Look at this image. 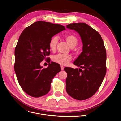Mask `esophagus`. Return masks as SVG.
I'll return each mask as SVG.
<instances>
[{
	"label": "esophagus",
	"instance_id": "1",
	"mask_svg": "<svg viewBox=\"0 0 121 121\" xmlns=\"http://www.w3.org/2000/svg\"><path fill=\"white\" fill-rule=\"evenodd\" d=\"M60 68H61V70H64V66H63V65H61Z\"/></svg>",
	"mask_w": 121,
	"mask_h": 121
}]
</instances>
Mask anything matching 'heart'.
Returning <instances> with one entry per match:
<instances>
[{
  "label": "heart",
  "instance_id": "obj_1",
  "mask_svg": "<svg viewBox=\"0 0 121 121\" xmlns=\"http://www.w3.org/2000/svg\"><path fill=\"white\" fill-rule=\"evenodd\" d=\"M65 39L71 48L75 47L78 43V39L73 35H68L65 36ZM58 39L56 37H53L50 39L49 46L50 50L54 51L56 49ZM72 59V56L69 55L63 54H58L53 57V60L55 63L61 65H67Z\"/></svg>",
  "mask_w": 121,
  "mask_h": 121
}]
</instances>
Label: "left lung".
Returning a JSON list of instances; mask_svg holds the SVG:
<instances>
[{
    "label": "left lung",
    "mask_w": 121,
    "mask_h": 121,
    "mask_svg": "<svg viewBox=\"0 0 121 121\" xmlns=\"http://www.w3.org/2000/svg\"><path fill=\"white\" fill-rule=\"evenodd\" d=\"M67 28L79 34L82 52L74 61L78 69L65 67L66 91L72 97L85 100L96 93L106 74L107 53L103 40L98 32L84 23L70 24Z\"/></svg>",
    "instance_id": "8db88e82"
}]
</instances>
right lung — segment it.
Wrapping results in <instances>:
<instances>
[{
  "label": "right lung",
  "mask_w": 121,
  "mask_h": 121,
  "mask_svg": "<svg viewBox=\"0 0 121 121\" xmlns=\"http://www.w3.org/2000/svg\"><path fill=\"white\" fill-rule=\"evenodd\" d=\"M65 30L61 25L39 21L21 33L14 51V69L20 85L29 95L39 97L46 94L52 79L61 71L57 63L51 62L47 68H43L40 63L49 59L50 39Z\"/></svg>",
  "instance_id": "obj_1"
}]
</instances>
